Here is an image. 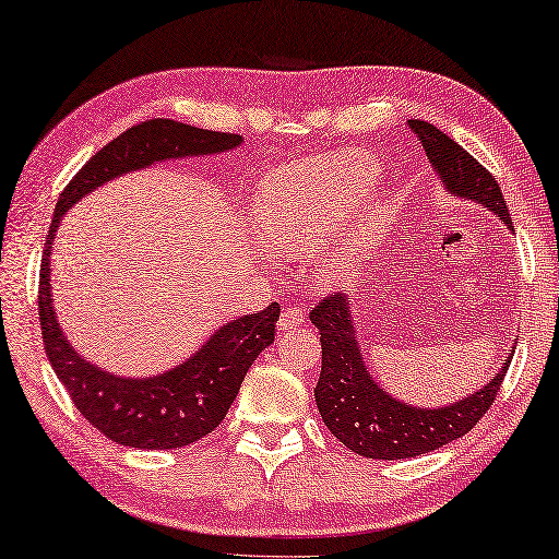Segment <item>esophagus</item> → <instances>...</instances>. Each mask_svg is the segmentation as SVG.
Wrapping results in <instances>:
<instances>
[{
    "mask_svg": "<svg viewBox=\"0 0 559 559\" xmlns=\"http://www.w3.org/2000/svg\"><path fill=\"white\" fill-rule=\"evenodd\" d=\"M305 317H307V311H305V309L297 307V305H289V307L282 309L277 326H280V331L295 329V326H299V324H305Z\"/></svg>",
    "mask_w": 559,
    "mask_h": 559,
    "instance_id": "34e87169",
    "label": "esophagus"
}]
</instances>
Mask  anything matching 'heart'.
Returning <instances> with one entry per match:
<instances>
[{
  "label": "heart",
  "instance_id": "obj_1",
  "mask_svg": "<svg viewBox=\"0 0 559 559\" xmlns=\"http://www.w3.org/2000/svg\"><path fill=\"white\" fill-rule=\"evenodd\" d=\"M378 159L364 150L324 154L272 171L258 191V215L272 248L307 254L336 238L366 209ZM354 260H329L319 272L326 287L344 285Z\"/></svg>",
  "mask_w": 559,
  "mask_h": 559
}]
</instances>
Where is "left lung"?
Here are the masks:
<instances>
[{"instance_id":"1","label":"left lung","mask_w":559,"mask_h":559,"mask_svg":"<svg viewBox=\"0 0 559 559\" xmlns=\"http://www.w3.org/2000/svg\"><path fill=\"white\" fill-rule=\"evenodd\" d=\"M409 132H415L425 146L429 162L449 191L486 205L513 230L501 186L486 166L435 124L409 120ZM309 319L321 334V376L314 388L321 419L341 444L368 459H413L472 432L501 393L513 358L508 356L501 370L481 390L454 405L437 409L409 407L388 395L368 376L346 295H326L309 311Z\"/></svg>"}]
</instances>
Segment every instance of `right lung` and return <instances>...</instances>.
I'll list each match as a JSON object with an SVG mask.
<instances>
[{"label":"right lung","mask_w":559,"mask_h":559,"mask_svg":"<svg viewBox=\"0 0 559 559\" xmlns=\"http://www.w3.org/2000/svg\"><path fill=\"white\" fill-rule=\"evenodd\" d=\"M240 134L154 117L115 136L66 186L56 203L38 274V319L46 356L73 405L97 432L134 449H176L211 435L228 415L252 360L274 341L280 305L221 326L181 366L154 378L110 376L75 354L58 326L51 305V242L63 213L105 181L154 162L189 159L199 154L235 150Z\"/></svg>","instance_id":"right-lung-1"}]
</instances>
